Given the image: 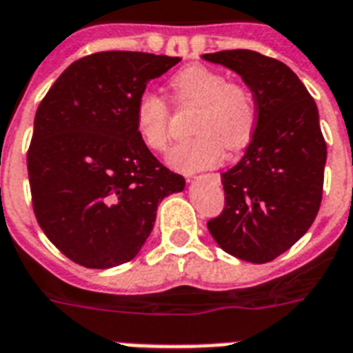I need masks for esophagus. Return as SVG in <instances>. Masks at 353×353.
<instances>
[{
  "label": "esophagus",
  "mask_w": 353,
  "mask_h": 353,
  "mask_svg": "<svg viewBox=\"0 0 353 353\" xmlns=\"http://www.w3.org/2000/svg\"><path fill=\"white\" fill-rule=\"evenodd\" d=\"M209 177H212V179H220V176H218V174H209Z\"/></svg>",
  "instance_id": "esophagus-1"
}]
</instances>
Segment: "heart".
Returning a JSON list of instances; mask_svg holds the SVG:
<instances>
[{"label": "heart", "mask_w": 353, "mask_h": 353, "mask_svg": "<svg viewBox=\"0 0 353 353\" xmlns=\"http://www.w3.org/2000/svg\"><path fill=\"white\" fill-rule=\"evenodd\" d=\"M179 104L198 106L190 139L177 143L168 163L181 172H198L220 163L223 146L231 152L251 143L258 110L252 91L207 65H190L172 79ZM135 132L144 146L163 152L170 139V106L154 91H144L135 104Z\"/></svg>", "instance_id": "heart-1"}]
</instances>
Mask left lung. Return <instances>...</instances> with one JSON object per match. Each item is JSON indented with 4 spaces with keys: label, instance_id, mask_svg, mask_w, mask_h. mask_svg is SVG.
Here are the masks:
<instances>
[{
    "label": "left lung",
    "instance_id": "1",
    "mask_svg": "<svg viewBox=\"0 0 353 353\" xmlns=\"http://www.w3.org/2000/svg\"><path fill=\"white\" fill-rule=\"evenodd\" d=\"M241 77L256 101V130L238 165L221 174L225 207L207 227L232 256L265 263L312 227L326 165L319 110L285 63L249 49L203 54Z\"/></svg>",
    "mask_w": 353,
    "mask_h": 353
}]
</instances>
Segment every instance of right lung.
Here are the masks:
<instances>
[{
  "instance_id": "right-lung-1",
  "label": "right lung",
  "mask_w": 353,
  "mask_h": 353,
  "mask_svg": "<svg viewBox=\"0 0 353 353\" xmlns=\"http://www.w3.org/2000/svg\"><path fill=\"white\" fill-rule=\"evenodd\" d=\"M181 58L95 52L63 71L36 110L27 154L32 209L52 245L90 269L137 256L163 198L185 179L135 132V104Z\"/></svg>"
}]
</instances>
